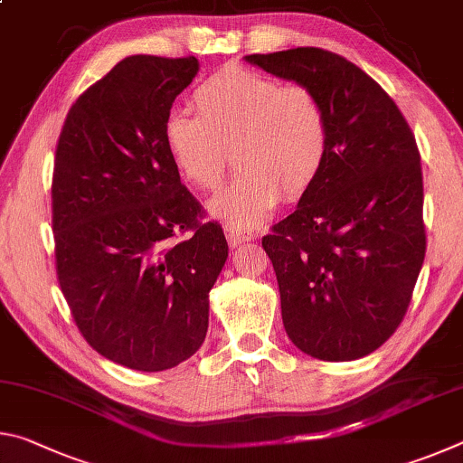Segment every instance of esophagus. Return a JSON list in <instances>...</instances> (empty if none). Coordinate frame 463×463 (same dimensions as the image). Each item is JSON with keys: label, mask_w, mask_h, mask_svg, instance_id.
I'll use <instances>...</instances> for the list:
<instances>
[{"label": "esophagus", "mask_w": 463, "mask_h": 463, "mask_svg": "<svg viewBox=\"0 0 463 463\" xmlns=\"http://www.w3.org/2000/svg\"><path fill=\"white\" fill-rule=\"evenodd\" d=\"M224 234H226V241H229L231 247H237L241 242H249L253 239V234L247 232L245 229H239V226H231L226 224L224 226Z\"/></svg>", "instance_id": "obj_1"}]
</instances>
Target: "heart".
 I'll return each instance as SVG.
<instances>
[{
	"mask_svg": "<svg viewBox=\"0 0 463 463\" xmlns=\"http://www.w3.org/2000/svg\"><path fill=\"white\" fill-rule=\"evenodd\" d=\"M195 114L171 112L163 140L177 174L216 190L231 165L241 174L210 202L226 224L255 229L284 194L298 200L323 174L331 127L315 90L229 67L198 85Z\"/></svg>",
	"mask_w": 463,
	"mask_h": 463,
	"instance_id": "b5f03b06",
	"label": "heart"
}]
</instances>
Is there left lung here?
<instances>
[{"label":"left lung","mask_w":463,"mask_h":463,"mask_svg":"<svg viewBox=\"0 0 463 463\" xmlns=\"http://www.w3.org/2000/svg\"><path fill=\"white\" fill-rule=\"evenodd\" d=\"M245 59L315 90L331 127L323 174L261 241L286 333L325 362L370 355L402 323L425 261L417 140L394 99L341 54L300 46Z\"/></svg>","instance_id":"left-lung-1"}]
</instances>
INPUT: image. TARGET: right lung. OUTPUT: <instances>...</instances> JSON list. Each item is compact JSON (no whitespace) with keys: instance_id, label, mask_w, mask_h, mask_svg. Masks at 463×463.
<instances>
[{"instance_id":"right-lung-1","label":"right lung","mask_w":463,"mask_h":463,"mask_svg":"<svg viewBox=\"0 0 463 463\" xmlns=\"http://www.w3.org/2000/svg\"><path fill=\"white\" fill-rule=\"evenodd\" d=\"M198 59L135 54L85 90L52 171L54 260L83 339L138 372H163L206 339L208 292L229 257L221 224L187 192L163 140Z\"/></svg>"}]
</instances>
